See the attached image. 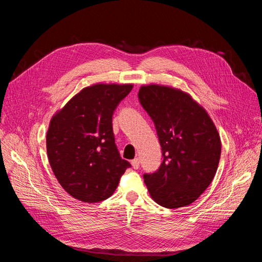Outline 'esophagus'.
Returning a JSON list of instances; mask_svg holds the SVG:
<instances>
[{
  "mask_svg": "<svg viewBox=\"0 0 262 262\" xmlns=\"http://www.w3.org/2000/svg\"><path fill=\"white\" fill-rule=\"evenodd\" d=\"M131 165H132L133 169H139V167H140V160H139V158H134L133 161H131Z\"/></svg>",
  "mask_w": 262,
  "mask_h": 262,
  "instance_id": "34e87169",
  "label": "esophagus"
}]
</instances>
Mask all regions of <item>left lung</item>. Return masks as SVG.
<instances>
[{
	"label": "left lung",
	"instance_id": "8db88e82",
	"mask_svg": "<svg viewBox=\"0 0 262 262\" xmlns=\"http://www.w3.org/2000/svg\"><path fill=\"white\" fill-rule=\"evenodd\" d=\"M152 119L163 163L144 182L155 202L176 209L191 204L212 182L221 157V139L205 110L188 94L148 85L138 94Z\"/></svg>",
	"mask_w": 262,
	"mask_h": 262
}]
</instances>
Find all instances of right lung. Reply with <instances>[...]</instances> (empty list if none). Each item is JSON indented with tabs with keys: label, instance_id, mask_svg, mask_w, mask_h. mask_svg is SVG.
<instances>
[{
	"label": "right lung",
	"instance_id": "right-lung-1",
	"mask_svg": "<svg viewBox=\"0 0 262 262\" xmlns=\"http://www.w3.org/2000/svg\"><path fill=\"white\" fill-rule=\"evenodd\" d=\"M132 87H86L51 119L47 133L49 163L62 188L77 200L95 203L108 199L131 167L115 143L113 116Z\"/></svg>",
	"mask_w": 262,
	"mask_h": 262
}]
</instances>
